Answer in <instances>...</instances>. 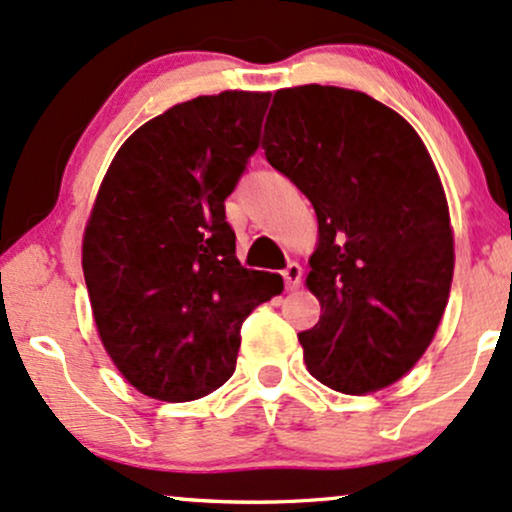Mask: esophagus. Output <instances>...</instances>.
<instances>
[{"label": "esophagus", "mask_w": 512, "mask_h": 512, "mask_svg": "<svg viewBox=\"0 0 512 512\" xmlns=\"http://www.w3.org/2000/svg\"><path fill=\"white\" fill-rule=\"evenodd\" d=\"M283 280L287 290H297L302 283V268L300 263H287V268L283 271Z\"/></svg>", "instance_id": "1"}]
</instances>
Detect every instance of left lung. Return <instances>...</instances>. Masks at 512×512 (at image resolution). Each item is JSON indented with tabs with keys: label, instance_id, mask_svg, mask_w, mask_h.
Segmentation results:
<instances>
[{
	"label": "left lung",
	"instance_id": "1",
	"mask_svg": "<svg viewBox=\"0 0 512 512\" xmlns=\"http://www.w3.org/2000/svg\"><path fill=\"white\" fill-rule=\"evenodd\" d=\"M263 149L319 220L307 287L321 317L297 333L304 363L343 394L389 387L433 341L455 268L426 145L363 91L307 84L275 91Z\"/></svg>",
	"mask_w": 512,
	"mask_h": 512
}]
</instances>
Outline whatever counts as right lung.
Segmentation results:
<instances>
[{"label":"right lung","instance_id":"1","mask_svg":"<svg viewBox=\"0 0 512 512\" xmlns=\"http://www.w3.org/2000/svg\"><path fill=\"white\" fill-rule=\"evenodd\" d=\"M271 94L222 91L137 128L108 166L82 266L96 329L123 377L162 401H193L232 377L241 324L283 290L234 256L225 215L258 149Z\"/></svg>","mask_w":512,"mask_h":512}]
</instances>
